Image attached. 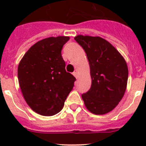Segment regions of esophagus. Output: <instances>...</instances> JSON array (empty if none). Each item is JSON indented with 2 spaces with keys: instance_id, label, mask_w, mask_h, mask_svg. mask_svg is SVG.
<instances>
[{
  "instance_id": "obj_1",
  "label": "esophagus",
  "mask_w": 146,
  "mask_h": 146,
  "mask_svg": "<svg viewBox=\"0 0 146 146\" xmlns=\"http://www.w3.org/2000/svg\"><path fill=\"white\" fill-rule=\"evenodd\" d=\"M73 75L74 76V77H76V78H78V74H77V72H73Z\"/></svg>"
}]
</instances>
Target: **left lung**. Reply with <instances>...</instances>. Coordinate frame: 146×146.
Listing matches in <instances>:
<instances>
[{"label": "left lung", "mask_w": 146, "mask_h": 146, "mask_svg": "<svg viewBox=\"0 0 146 146\" xmlns=\"http://www.w3.org/2000/svg\"><path fill=\"white\" fill-rule=\"evenodd\" d=\"M74 39L84 49L91 69V87L82 94L85 105L94 114H106L124 95L127 64L118 50L101 37L78 35Z\"/></svg>", "instance_id": "1"}]
</instances>
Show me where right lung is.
<instances>
[{"label":"right lung","mask_w":146,"mask_h":146,"mask_svg":"<svg viewBox=\"0 0 146 146\" xmlns=\"http://www.w3.org/2000/svg\"><path fill=\"white\" fill-rule=\"evenodd\" d=\"M69 36L49 37L33 44L18 66V80L23 97L33 111L44 116L64 108L75 77L66 71L61 55Z\"/></svg>","instance_id":"add662e5"}]
</instances>
